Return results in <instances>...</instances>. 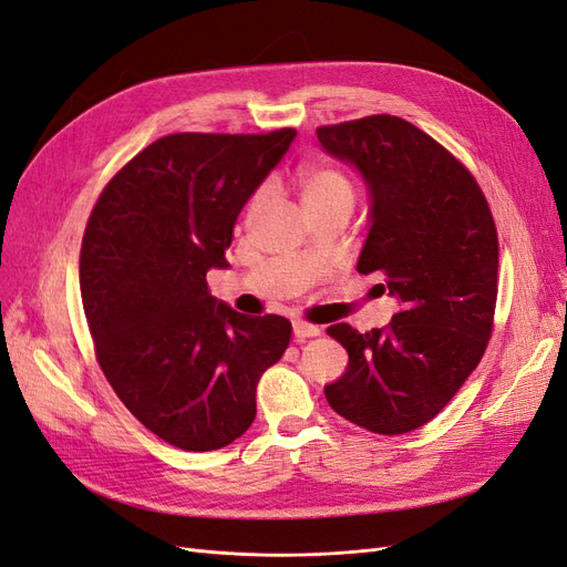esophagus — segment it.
I'll use <instances>...</instances> for the list:
<instances>
[{"label":"esophagus","instance_id":"obj_1","mask_svg":"<svg viewBox=\"0 0 567 567\" xmlns=\"http://www.w3.org/2000/svg\"><path fill=\"white\" fill-rule=\"evenodd\" d=\"M319 333H321V326L307 323V321H302V319L293 321V336H296L298 340H305V338H315V336H319Z\"/></svg>","mask_w":567,"mask_h":567}]
</instances>
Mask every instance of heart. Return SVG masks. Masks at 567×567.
I'll list each match as a JSON object with an SVG mask.
<instances>
[{
	"instance_id": "1",
	"label": "heart",
	"mask_w": 567,
	"mask_h": 567,
	"mask_svg": "<svg viewBox=\"0 0 567 567\" xmlns=\"http://www.w3.org/2000/svg\"><path fill=\"white\" fill-rule=\"evenodd\" d=\"M298 188L305 210L329 208V205H350L352 208L354 186L350 177L333 165H302L298 169ZM265 196V192H257L250 198L248 217H255L260 213Z\"/></svg>"
}]
</instances>
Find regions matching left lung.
I'll return each mask as SVG.
<instances>
[{
	"mask_svg": "<svg viewBox=\"0 0 567 567\" xmlns=\"http://www.w3.org/2000/svg\"><path fill=\"white\" fill-rule=\"evenodd\" d=\"M319 146L352 165L369 194L357 271L385 277L400 300L385 329L333 323L348 369L323 388L342 419L402 435L435 419L485 354L499 241L473 175L433 136L398 115L319 127Z\"/></svg>",
	"mask_w": 567,
	"mask_h": 567,
	"instance_id": "8db88e82",
	"label": "left lung"
}]
</instances>
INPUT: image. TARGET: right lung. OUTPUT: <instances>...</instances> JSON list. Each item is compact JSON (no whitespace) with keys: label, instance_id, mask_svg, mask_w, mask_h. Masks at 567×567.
Listing matches in <instances>:
<instances>
[{"label":"right lung","instance_id":"1","mask_svg":"<svg viewBox=\"0 0 567 567\" xmlns=\"http://www.w3.org/2000/svg\"><path fill=\"white\" fill-rule=\"evenodd\" d=\"M296 130L169 134L99 196L80 252V293L99 364L151 433L213 452L255 419V388L279 362L290 321L248 317L210 296L205 274Z\"/></svg>","mask_w":567,"mask_h":567}]
</instances>
